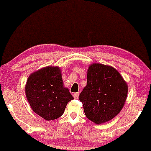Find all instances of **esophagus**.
<instances>
[{
	"label": "esophagus",
	"instance_id": "1",
	"mask_svg": "<svg viewBox=\"0 0 151 151\" xmlns=\"http://www.w3.org/2000/svg\"><path fill=\"white\" fill-rule=\"evenodd\" d=\"M79 92H76V93H74V94H73L74 98V99H78V97H79Z\"/></svg>",
	"mask_w": 151,
	"mask_h": 151
}]
</instances>
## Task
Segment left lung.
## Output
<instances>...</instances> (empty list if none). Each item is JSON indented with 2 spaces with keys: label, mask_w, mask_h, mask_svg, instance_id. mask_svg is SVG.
Masks as SVG:
<instances>
[{
  "label": "left lung",
  "mask_w": 151,
  "mask_h": 151,
  "mask_svg": "<svg viewBox=\"0 0 151 151\" xmlns=\"http://www.w3.org/2000/svg\"><path fill=\"white\" fill-rule=\"evenodd\" d=\"M128 89L126 81L113 67L90 65L86 86L79 95L86 116L96 124L111 120L124 107Z\"/></svg>",
  "instance_id": "1"
}]
</instances>
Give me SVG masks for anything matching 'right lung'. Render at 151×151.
<instances>
[{
  "mask_svg": "<svg viewBox=\"0 0 151 151\" xmlns=\"http://www.w3.org/2000/svg\"><path fill=\"white\" fill-rule=\"evenodd\" d=\"M25 91L32 111L47 121L61 116L68 102L74 99L64 86L59 67L47 66L31 74Z\"/></svg>",
  "mask_w": 151,
  "mask_h": 151,
  "instance_id": "obj_1",
  "label": "right lung"
}]
</instances>
